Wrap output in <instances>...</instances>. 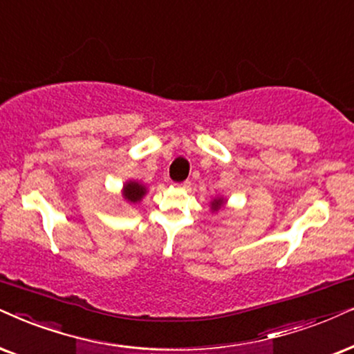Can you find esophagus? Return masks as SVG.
<instances>
[{"label":"esophagus","mask_w":354,"mask_h":354,"mask_svg":"<svg viewBox=\"0 0 354 354\" xmlns=\"http://www.w3.org/2000/svg\"><path fill=\"white\" fill-rule=\"evenodd\" d=\"M174 186L180 187V189H187V187L191 186V181H181V183H174Z\"/></svg>","instance_id":"esophagus-1"}]
</instances>
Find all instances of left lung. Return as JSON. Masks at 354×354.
<instances>
[{"label":"left lung","mask_w":354,"mask_h":354,"mask_svg":"<svg viewBox=\"0 0 354 354\" xmlns=\"http://www.w3.org/2000/svg\"><path fill=\"white\" fill-rule=\"evenodd\" d=\"M223 205V199L218 198V199H214L212 204H210V209L212 210H218Z\"/></svg>","instance_id":"obj_1"}]
</instances>
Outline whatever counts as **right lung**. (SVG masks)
<instances>
[{
    "label": "right lung",
    "instance_id": "add662e5",
    "mask_svg": "<svg viewBox=\"0 0 354 354\" xmlns=\"http://www.w3.org/2000/svg\"><path fill=\"white\" fill-rule=\"evenodd\" d=\"M145 192H147V189L144 185H140V183H136V181H129L124 185L122 196L127 203L136 204V203H138V201H142V198L145 196Z\"/></svg>",
    "mask_w": 354,
    "mask_h": 354
}]
</instances>
